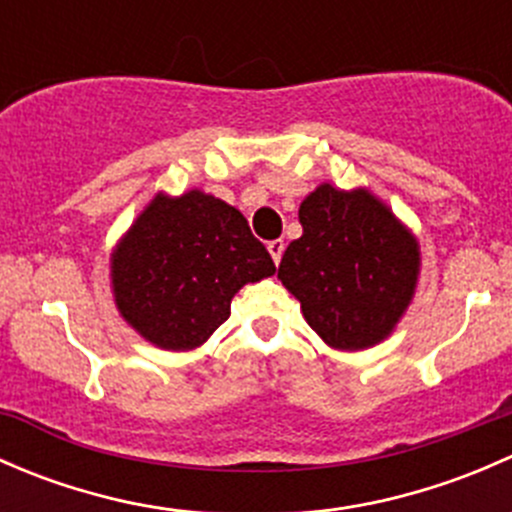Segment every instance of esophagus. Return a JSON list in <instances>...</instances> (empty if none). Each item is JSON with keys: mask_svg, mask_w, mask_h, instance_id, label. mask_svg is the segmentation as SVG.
I'll list each match as a JSON object with an SVG mask.
<instances>
[{"mask_svg": "<svg viewBox=\"0 0 512 512\" xmlns=\"http://www.w3.org/2000/svg\"><path fill=\"white\" fill-rule=\"evenodd\" d=\"M267 250H270L272 260H275V265H277V262L282 260V252H285V242H282V240L267 242Z\"/></svg>", "mask_w": 512, "mask_h": 512, "instance_id": "esophagus-1", "label": "esophagus"}]
</instances>
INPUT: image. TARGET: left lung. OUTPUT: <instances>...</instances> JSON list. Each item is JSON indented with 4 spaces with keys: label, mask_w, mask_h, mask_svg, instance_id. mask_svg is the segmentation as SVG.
Returning <instances> with one entry per match:
<instances>
[{
    "label": "left lung",
    "mask_w": 512,
    "mask_h": 512,
    "mask_svg": "<svg viewBox=\"0 0 512 512\" xmlns=\"http://www.w3.org/2000/svg\"><path fill=\"white\" fill-rule=\"evenodd\" d=\"M302 237L277 277L302 304L309 327L334 349H366L396 327L414 297L418 245L366 190L319 185L299 205Z\"/></svg>",
    "instance_id": "1"
}]
</instances>
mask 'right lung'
I'll return each instance as SVG.
<instances>
[{
	"mask_svg": "<svg viewBox=\"0 0 512 512\" xmlns=\"http://www.w3.org/2000/svg\"><path fill=\"white\" fill-rule=\"evenodd\" d=\"M275 262L240 210L200 190L158 195L113 252L111 277L123 319L160 349H195L230 317L247 282Z\"/></svg>",
	"mask_w": 512,
	"mask_h": 512,
	"instance_id": "right-lung-1",
	"label": "right lung"
}]
</instances>
